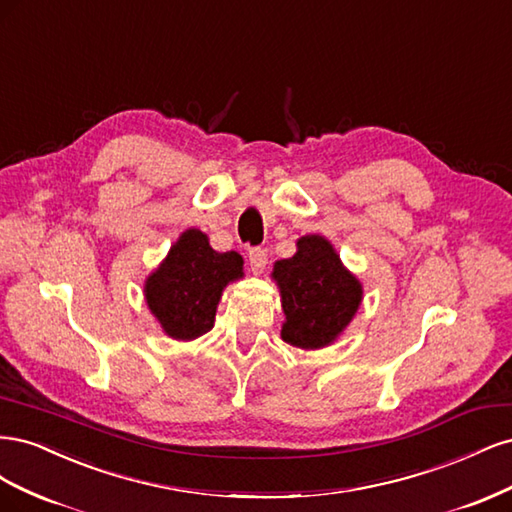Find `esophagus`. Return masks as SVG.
Returning a JSON list of instances; mask_svg holds the SVG:
<instances>
[{
    "instance_id": "34e87169",
    "label": "esophagus",
    "mask_w": 512,
    "mask_h": 512,
    "mask_svg": "<svg viewBox=\"0 0 512 512\" xmlns=\"http://www.w3.org/2000/svg\"><path fill=\"white\" fill-rule=\"evenodd\" d=\"M247 258H250L252 273H256V275H260L262 271L267 269V265H269L267 250H262V247H252L250 254H247Z\"/></svg>"
}]
</instances>
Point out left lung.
Segmentation results:
<instances>
[{
	"instance_id": "obj_1",
	"label": "left lung",
	"mask_w": 512,
	"mask_h": 512,
	"mask_svg": "<svg viewBox=\"0 0 512 512\" xmlns=\"http://www.w3.org/2000/svg\"><path fill=\"white\" fill-rule=\"evenodd\" d=\"M271 280L280 288L282 339L301 350L327 348L342 335L363 303V284L344 267L322 235L297 239V252L277 260Z\"/></svg>"
}]
</instances>
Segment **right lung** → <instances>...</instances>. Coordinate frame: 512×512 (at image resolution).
I'll list each match as a JSON object with an SVG mask.
<instances>
[{
	"label": "right lung",
	"instance_id": "1",
	"mask_svg": "<svg viewBox=\"0 0 512 512\" xmlns=\"http://www.w3.org/2000/svg\"><path fill=\"white\" fill-rule=\"evenodd\" d=\"M241 277V254L215 252L203 230L188 228L147 275L143 292L162 331L177 342H192L213 329L224 288Z\"/></svg>",
	"mask_w": 512,
	"mask_h": 512
}]
</instances>
